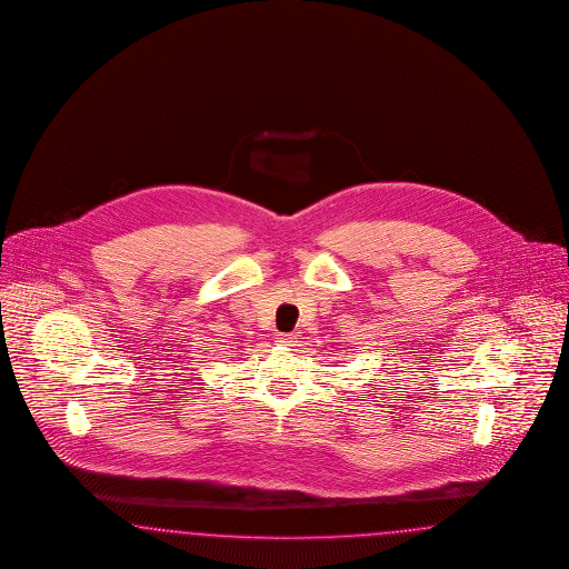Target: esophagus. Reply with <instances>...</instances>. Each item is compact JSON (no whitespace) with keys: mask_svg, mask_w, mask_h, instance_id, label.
Returning a JSON list of instances; mask_svg holds the SVG:
<instances>
[{"mask_svg":"<svg viewBox=\"0 0 569 569\" xmlns=\"http://www.w3.org/2000/svg\"><path fill=\"white\" fill-rule=\"evenodd\" d=\"M277 342H281V345H295L296 337L295 335H286V332H279V335H277Z\"/></svg>","mask_w":569,"mask_h":569,"instance_id":"obj_1","label":"esophagus"}]
</instances>
